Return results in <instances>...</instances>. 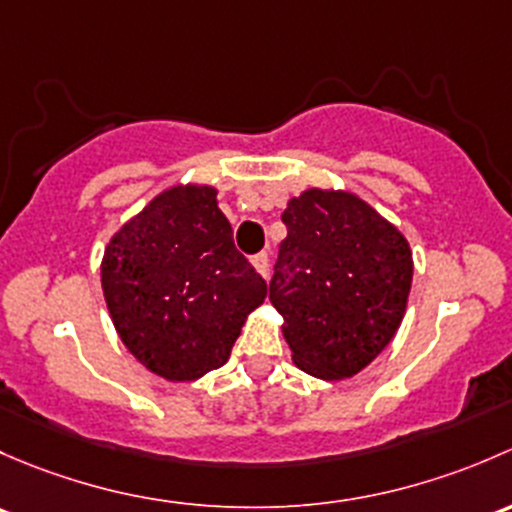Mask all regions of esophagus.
Listing matches in <instances>:
<instances>
[{
  "label": "esophagus",
  "instance_id": "1",
  "mask_svg": "<svg viewBox=\"0 0 512 512\" xmlns=\"http://www.w3.org/2000/svg\"><path fill=\"white\" fill-rule=\"evenodd\" d=\"M251 263H254V268L263 278H268V266H271V263H268V254H263L261 251V254L251 256Z\"/></svg>",
  "mask_w": 512,
  "mask_h": 512
}]
</instances>
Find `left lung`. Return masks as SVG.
<instances>
[{
	"instance_id": "obj_1",
	"label": "left lung",
	"mask_w": 512,
	"mask_h": 512,
	"mask_svg": "<svg viewBox=\"0 0 512 512\" xmlns=\"http://www.w3.org/2000/svg\"><path fill=\"white\" fill-rule=\"evenodd\" d=\"M268 298L283 315L293 362L320 379H345L389 345L407 310L412 251L370 204L308 189L281 214Z\"/></svg>"
}]
</instances>
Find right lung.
Returning <instances> with one entry per match:
<instances>
[{"label": "right lung", "mask_w": 512, "mask_h": 512, "mask_svg": "<svg viewBox=\"0 0 512 512\" xmlns=\"http://www.w3.org/2000/svg\"><path fill=\"white\" fill-rule=\"evenodd\" d=\"M120 340L150 372L192 382L231 355L266 281L239 254L214 187H172L110 239L100 266Z\"/></svg>", "instance_id": "right-lung-1"}]
</instances>
